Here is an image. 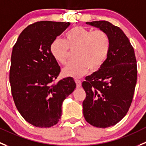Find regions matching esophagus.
Returning <instances> with one entry per match:
<instances>
[{
    "label": "esophagus",
    "instance_id": "1",
    "mask_svg": "<svg viewBox=\"0 0 146 146\" xmlns=\"http://www.w3.org/2000/svg\"><path fill=\"white\" fill-rule=\"evenodd\" d=\"M76 84L77 88H79V87L81 86V81H79V80H76Z\"/></svg>",
    "mask_w": 146,
    "mask_h": 146
}]
</instances>
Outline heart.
<instances>
[{
  "mask_svg": "<svg viewBox=\"0 0 146 146\" xmlns=\"http://www.w3.org/2000/svg\"><path fill=\"white\" fill-rule=\"evenodd\" d=\"M110 38L102 30L87 29L77 26L65 35V41L55 38L50 46L52 56L57 62L65 64L68 58L69 49L76 58L62 70L65 77L80 78L92 71L99 70L105 62L110 50Z\"/></svg>",
  "mask_w": 146,
  "mask_h": 146,
  "instance_id": "b5f03b06",
  "label": "heart"
}]
</instances>
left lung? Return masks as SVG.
<instances>
[{
	"mask_svg": "<svg viewBox=\"0 0 146 146\" xmlns=\"http://www.w3.org/2000/svg\"><path fill=\"white\" fill-rule=\"evenodd\" d=\"M86 24L104 31L110 38L105 62L82 83L86 94L83 102L84 118L90 125L105 128L118 123L131 105L137 82L136 58L130 40L119 27L106 21Z\"/></svg>",
	"mask_w": 146,
	"mask_h": 146,
	"instance_id": "obj_1",
	"label": "left lung"
}]
</instances>
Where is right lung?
Wrapping results in <instances>:
<instances>
[{
  "instance_id": "add662e5",
  "label": "right lung",
  "mask_w": 146,
  "mask_h": 146,
  "mask_svg": "<svg viewBox=\"0 0 146 146\" xmlns=\"http://www.w3.org/2000/svg\"><path fill=\"white\" fill-rule=\"evenodd\" d=\"M70 24L50 21L30 24L13 47L9 73L12 96L21 116L35 127L56 125L62 102L76 88L71 77L53 83L60 67L50 51L52 42Z\"/></svg>"
}]
</instances>
